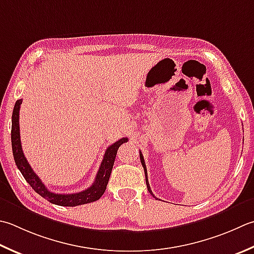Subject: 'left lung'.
I'll use <instances>...</instances> for the list:
<instances>
[{"instance_id": "1", "label": "left lung", "mask_w": 254, "mask_h": 254, "mask_svg": "<svg viewBox=\"0 0 254 254\" xmlns=\"http://www.w3.org/2000/svg\"><path fill=\"white\" fill-rule=\"evenodd\" d=\"M140 160H141V163H142V166H143V168H144V173H145V182H146V186H147V190H148V192L151 193V195H153V192H152V190H151V187H150V184H148V180H147V171H146V165H145V162H144V157H143V155H142V153L140 152ZM153 197H155L153 195ZM156 198V197H155ZM157 199V198H156Z\"/></svg>"}]
</instances>
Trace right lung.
Here are the masks:
<instances>
[{"instance_id":"right-lung-1","label":"right lung","mask_w":254,"mask_h":254,"mask_svg":"<svg viewBox=\"0 0 254 254\" xmlns=\"http://www.w3.org/2000/svg\"><path fill=\"white\" fill-rule=\"evenodd\" d=\"M22 104V99L17 100L14 106V110L12 114V131H11V140H12V150L15 164H16L19 172L22 173L26 182L31 185L33 190L39 193L45 199H47L49 202L55 203L58 206L64 207H74L79 205H84L92 201L98 200L100 198L108 185L109 178H110L112 167L116 160L117 152L120 145L123 143L127 142V137H122L118 142L113 143L112 145L107 148L104 153L103 160L101 162L100 168H99L98 174L96 176L92 185L87 188L86 190L76 193H55L47 190L45 184L39 180V177L34 173L33 168L29 165L26 157L24 156L21 144V136H19V107Z\"/></svg>"}]
</instances>
